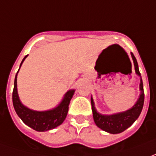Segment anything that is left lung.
<instances>
[{
	"instance_id": "1",
	"label": "left lung",
	"mask_w": 156,
	"mask_h": 156,
	"mask_svg": "<svg viewBox=\"0 0 156 156\" xmlns=\"http://www.w3.org/2000/svg\"><path fill=\"white\" fill-rule=\"evenodd\" d=\"M131 57L134 62L135 73L140 78V94L135 104L130 108H129L125 111L119 112V113H116L113 115H102L96 109L94 99L91 97L92 110H93V116H94V123L102 130L108 132L109 134H119L125 129H127L129 127H130L131 125L134 124V121L139 118L143 108L144 100L143 82L141 78L140 73L139 71L137 60L132 52H131Z\"/></svg>"
}]
</instances>
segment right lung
I'll list each match as a JSON object with an SVG mask.
<instances>
[{
    "instance_id": "add662e5",
    "label": "right lung",
    "mask_w": 156,
    "mask_h": 156,
    "mask_svg": "<svg viewBox=\"0 0 156 156\" xmlns=\"http://www.w3.org/2000/svg\"><path fill=\"white\" fill-rule=\"evenodd\" d=\"M27 56L28 55H27L25 58H23L20 65V68L22 67V64ZM18 72L16 74L14 89L12 93V102H13V106H14L16 115L23 121L24 124L33 129L34 130L39 131V132L50 130L61 125L67 117L68 106H69L73 96L74 94L75 89L68 90L64 94L62 101L55 108L45 110V111L33 110V109L27 108L20 100L18 92H17V82H16Z\"/></svg>"
}]
</instances>
